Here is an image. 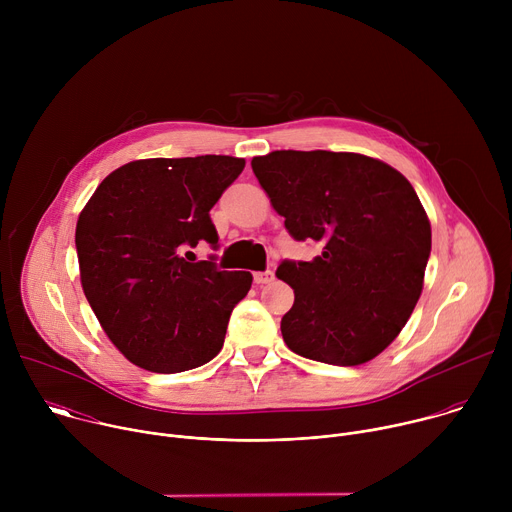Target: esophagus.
Segmentation results:
<instances>
[{"instance_id":"esophagus-1","label":"esophagus","mask_w":512,"mask_h":512,"mask_svg":"<svg viewBox=\"0 0 512 512\" xmlns=\"http://www.w3.org/2000/svg\"><path fill=\"white\" fill-rule=\"evenodd\" d=\"M253 279L257 285L269 283V281H273V271H257V273H253Z\"/></svg>"}]
</instances>
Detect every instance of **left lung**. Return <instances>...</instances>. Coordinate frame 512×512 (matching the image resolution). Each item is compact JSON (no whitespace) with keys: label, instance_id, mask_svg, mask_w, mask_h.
Instances as JSON below:
<instances>
[{"label":"left lung","instance_id":"8db88e82","mask_svg":"<svg viewBox=\"0 0 512 512\" xmlns=\"http://www.w3.org/2000/svg\"><path fill=\"white\" fill-rule=\"evenodd\" d=\"M251 168L312 261H281L294 306L281 318L289 350L356 367L381 354L407 324L431 251L429 218L409 184L381 160L350 152L279 150Z\"/></svg>","mask_w":512,"mask_h":512}]
</instances>
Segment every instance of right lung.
Returning <instances> with one entry per match:
<instances>
[{"label":"right lung","mask_w":512,"mask_h":512,"mask_svg":"<svg viewBox=\"0 0 512 512\" xmlns=\"http://www.w3.org/2000/svg\"><path fill=\"white\" fill-rule=\"evenodd\" d=\"M243 168L231 156L137 160L111 172L83 208L75 243L85 296L137 367L182 373L221 352L253 275L186 257L200 241L218 247L210 208Z\"/></svg>","instance_id":"obj_1"}]
</instances>
